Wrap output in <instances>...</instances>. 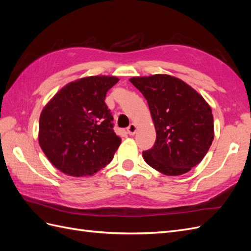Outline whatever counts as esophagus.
Here are the masks:
<instances>
[{
	"mask_svg": "<svg viewBox=\"0 0 251 251\" xmlns=\"http://www.w3.org/2000/svg\"><path fill=\"white\" fill-rule=\"evenodd\" d=\"M126 131H127L128 135H134L136 133V131H137V126H136L135 124H131L126 128Z\"/></svg>",
	"mask_w": 251,
	"mask_h": 251,
	"instance_id": "1",
	"label": "esophagus"
}]
</instances>
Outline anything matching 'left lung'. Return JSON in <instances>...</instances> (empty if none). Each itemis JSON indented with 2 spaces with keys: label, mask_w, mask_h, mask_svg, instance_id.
Instances as JSON below:
<instances>
[{
  "label": "left lung",
  "mask_w": 251,
  "mask_h": 251,
  "mask_svg": "<svg viewBox=\"0 0 251 251\" xmlns=\"http://www.w3.org/2000/svg\"><path fill=\"white\" fill-rule=\"evenodd\" d=\"M130 81L148 100L156 130L154 147L142 153L144 161L168 176L191 171L202 161L215 137L207 101L172 75L134 76Z\"/></svg>",
  "instance_id": "left-lung-1"
}]
</instances>
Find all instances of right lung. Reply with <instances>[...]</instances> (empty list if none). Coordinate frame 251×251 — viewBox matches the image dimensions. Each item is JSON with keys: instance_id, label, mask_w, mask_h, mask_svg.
<instances>
[{"instance_id": "add662e5", "label": "right lung", "mask_w": 251, "mask_h": 251, "mask_svg": "<svg viewBox=\"0 0 251 251\" xmlns=\"http://www.w3.org/2000/svg\"><path fill=\"white\" fill-rule=\"evenodd\" d=\"M119 80L95 75L67 83L45 105L39 143L48 160L72 177L92 176L109 164L121 143L104 100Z\"/></svg>"}]
</instances>
